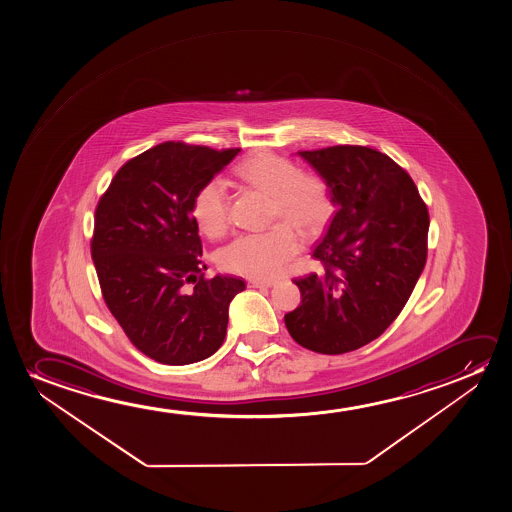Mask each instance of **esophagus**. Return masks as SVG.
<instances>
[{"label": "esophagus", "mask_w": 512, "mask_h": 512, "mask_svg": "<svg viewBox=\"0 0 512 512\" xmlns=\"http://www.w3.org/2000/svg\"><path fill=\"white\" fill-rule=\"evenodd\" d=\"M274 285V281L271 280H250L248 281V287L252 288H271Z\"/></svg>", "instance_id": "34e87169"}]
</instances>
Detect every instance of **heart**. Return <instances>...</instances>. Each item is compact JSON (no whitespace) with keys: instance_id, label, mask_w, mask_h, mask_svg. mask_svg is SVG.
Returning a JSON list of instances; mask_svg holds the SVG:
<instances>
[{"instance_id":"heart-1","label":"heart","mask_w":512,"mask_h":512,"mask_svg":"<svg viewBox=\"0 0 512 512\" xmlns=\"http://www.w3.org/2000/svg\"><path fill=\"white\" fill-rule=\"evenodd\" d=\"M234 175L250 189L271 199L269 222H280L269 231L243 234L218 253V262L229 273L252 280L280 276L294 259L301 238H315L327 227L334 213L329 185L320 176L301 173L285 157L259 152L239 162ZM192 218L197 229L211 239L222 238L229 229V199L224 183L210 180L192 199Z\"/></svg>"}]
</instances>
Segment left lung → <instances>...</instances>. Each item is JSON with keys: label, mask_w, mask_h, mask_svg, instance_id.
<instances>
[{"label": "left lung", "mask_w": 512, "mask_h": 512, "mask_svg": "<svg viewBox=\"0 0 512 512\" xmlns=\"http://www.w3.org/2000/svg\"><path fill=\"white\" fill-rule=\"evenodd\" d=\"M337 206L313 250L320 274L295 280L285 315L295 343L325 355L358 350L399 316L427 262L428 210L411 176L378 150L337 145L297 152Z\"/></svg>", "instance_id": "8db88e82"}]
</instances>
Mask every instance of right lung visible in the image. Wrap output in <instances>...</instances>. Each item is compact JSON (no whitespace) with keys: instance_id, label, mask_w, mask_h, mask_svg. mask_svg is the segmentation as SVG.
Masks as SVG:
<instances>
[{"instance_id":"1","label":"right lung","mask_w":512,"mask_h":512,"mask_svg":"<svg viewBox=\"0 0 512 512\" xmlns=\"http://www.w3.org/2000/svg\"><path fill=\"white\" fill-rule=\"evenodd\" d=\"M238 154L166 141L127 161L99 199L91 253L101 292L129 341L155 362L194 364L224 343L229 304L245 281L204 280L192 199Z\"/></svg>"}]
</instances>
